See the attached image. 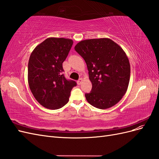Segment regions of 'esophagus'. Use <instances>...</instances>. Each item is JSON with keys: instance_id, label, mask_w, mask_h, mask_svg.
Returning <instances> with one entry per match:
<instances>
[{"instance_id": "34e87169", "label": "esophagus", "mask_w": 159, "mask_h": 159, "mask_svg": "<svg viewBox=\"0 0 159 159\" xmlns=\"http://www.w3.org/2000/svg\"><path fill=\"white\" fill-rule=\"evenodd\" d=\"M82 81H83V79L82 78H80V79H79L78 80V81H77V83H78V85H81V83H82Z\"/></svg>"}]
</instances>
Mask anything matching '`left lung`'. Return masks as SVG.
Here are the masks:
<instances>
[{
  "mask_svg": "<svg viewBox=\"0 0 159 159\" xmlns=\"http://www.w3.org/2000/svg\"><path fill=\"white\" fill-rule=\"evenodd\" d=\"M75 51L84 59L92 84L85 96L93 107L105 109L117 104L128 88L131 67L125 52L109 38L80 42Z\"/></svg>",
  "mask_w": 159,
  "mask_h": 159,
  "instance_id": "1",
  "label": "left lung"
}]
</instances>
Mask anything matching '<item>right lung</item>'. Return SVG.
<instances>
[{"label": "right lung", "instance_id": "add662e5", "mask_svg": "<svg viewBox=\"0 0 159 159\" xmlns=\"http://www.w3.org/2000/svg\"><path fill=\"white\" fill-rule=\"evenodd\" d=\"M73 40L48 38L31 53L28 66V81L37 102L49 109H57L68 102L77 84L62 74V64L68 55Z\"/></svg>", "mask_w": 159, "mask_h": 159}]
</instances>
